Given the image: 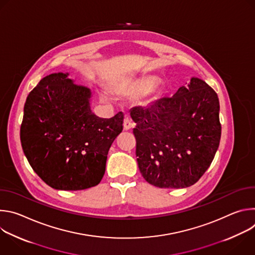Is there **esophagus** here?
Listing matches in <instances>:
<instances>
[{
  "mask_svg": "<svg viewBox=\"0 0 255 255\" xmlns=\"http://www.w3.org/2000/svg\"><path fill=\"white\" fill-rule=\"evenodd\" d=\"M123 125H124V129L125 130H130L133 127V123H132V121H131V119L129 117H125Z\"/></svg>",
  "mask_w": 255,
  "mask_h": 255,
  "instance_id": "obj_1",
  "label": "esophagus"
}]
</instances>
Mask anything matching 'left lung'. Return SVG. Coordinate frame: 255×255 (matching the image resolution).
I'll return each instance as SVG.
<instances>
[{
  "mask_svg": "<svg viewBox=\"0 0 255 255\" xmlns=\"http://www.w3.org/2000/svg\"><path fill=\"white\" fill-rule=\"evenodd\" d=\"M219 112L216 92L195 77L170 98L132 108L136 156L144 179L167 189L196 184L219 147Z\"/></svg>",
  "mask_w": 255,
  "mask_h": 255,
  "instance_id": "obj_1",
  "label": "left lung"
}]
</instances>
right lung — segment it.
Listing matches in <instances>:
<instances>
[{"instance_id":"right-lung-1","label":"right lung","mask_w":255,"mask_h":255,"mask_svg":"<svg viewBox=\"0 0 255 255\" xmlns=\"http://www.w3.org/2000/svg\"><path fill=\"white\" fill-rule=\"evenodd\" d=\"M68 76H46L30 92L20 138L28 162L45 184L80 191L102 180L109 149L123 130L124 114L110 119L97 116L91 90Z\"/></svg>"}]
</instances>
